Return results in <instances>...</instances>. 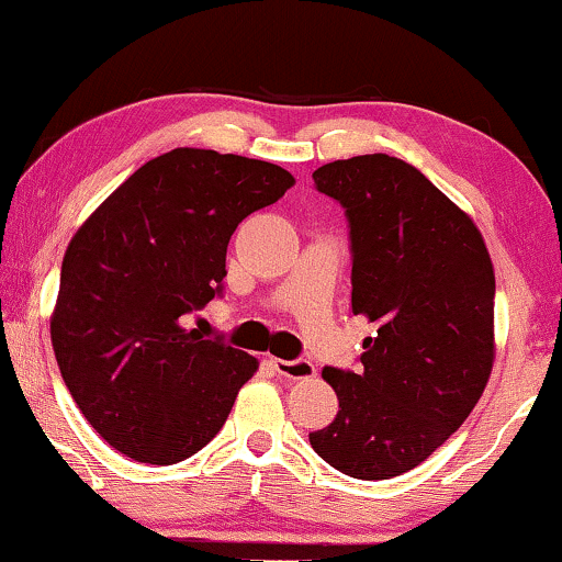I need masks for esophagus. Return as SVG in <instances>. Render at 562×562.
<instances>
[{"mask_svg": "<svg viewBox=\"0 0 562 562\" xmlns=\"http://www.w3.org/2000/svg\"><path fill=\"white\" fill-rule=\"evenodd\" d=\"M271 366L276 368V373L286 375L291 381H304V379H314L317 375V368H314L310 360H281L273 358Z\"/></svg>", "mask_w": 562, "mask_h": 562, "instance_id": "esophagus-1", "label": "esophagus"}]
</instances>
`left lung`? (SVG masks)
Segmentation results:
<instances>
[{"instance_id":"8db88e82","label":"left lung","mask_w":562,"mask_h":562,"mask_svg":"<svg viewBox=\"0 0 562 562\" xmlns=\"http://www.w3.org/2000/svg\"><path fill=\"white\" fill-rule=\"evenodd\" d=\"M350 220L352 314L375 333L358 373L325 368L337 417L310 435L345 475L383 481L468 419L496 358V276L471 214L404 160L373 153L312 173Z\"/></svg>"}]
</instances>
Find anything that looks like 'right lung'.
<instances>
[{
  "mask_svg": "<svg viewBox=\"0 0 562 562\" xmlns=\"http://www.w3.org/2000/svg\"><path fill=\"white\" fill-rule=\"evenodd\" d=\"M294 183L266 160L176 148L76 229L50 342L76 406L122 456L179 463L225 425L258 358L202 340L181 317L220 294L235 227Z\"/></svg>",
  "mask_w": 562,
  "mask_h": 562,
  "instance_id": "add662e5",
  "label": "right lung"
}]
</instances>
